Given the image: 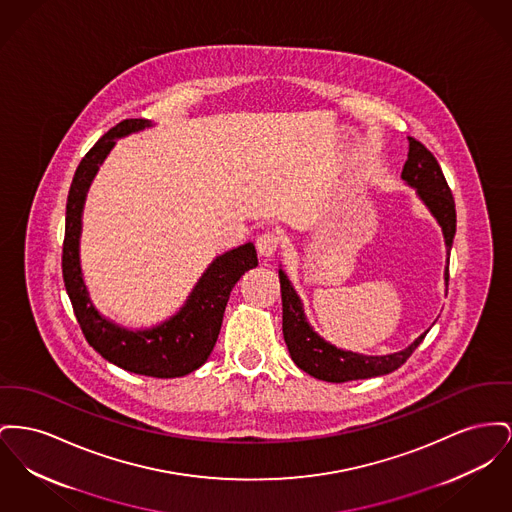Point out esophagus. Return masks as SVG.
<instances>
[{
	"label": "esophagus",
	"mask_w": 512,
	"mask_h": 512,
	"mask_svg": "<svg viewBox=\"0 0 512 512\" xmlns=\"http://www.w3.org/2000/svg\"><path fill=\"white\" fill-rule=\"evenodd\" d=\"M280 245V236L276 232H263L259 238H257V251L261 257H272L276 253Z\"/></svg>",
	"instance_id": "1"
}]
</instances>
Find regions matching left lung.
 Listing matches in <instances>:
<instances>
[{
	"label": "left lung",
	"instance_id": "1",
	"mask_svg": "<svg viewBox=\"0 0 512 512\" xmlns=\"http://www.w3.org/2000/svg\"><path fill=\"white\" fill-rule=\"evenodd\" d=\"M410 151L408 160L402 168V180L418 191V197L425 207L437 218L443 228L447 253L451 251L452 240L456 234V209L452 199L451 187L443 176V170L437 158L427 151L420 141L408 137ZM280 292H282V332L284 342L294 363L315 379L329 383H346L356 379H369L387 375L398 369L408 360L421 344L427 331L420 334L408 348L387 354V356H363L356 352H346L323 340L313 331L305 319L300 296L292 288L288 276L280 269ZM445 280L449 284V259Z\"/></svg>",
	"mask_w": 512,
	"mask_h": 512
}]
</instances>
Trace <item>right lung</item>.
<instances>
[{
  "instance_id": "obj_1",
  "label": "right lung",
  "mask_w": 512,
  "mask_h": 512,
  "mask_svg": "<svg viewBox=\"0 0 512 512\" xmlns=\"http://www.w3.org/2000/svg\"><path fill=\"white\" fill-rule=\"evenodd\" d=\"M151 125L149 120L120 121L94 143L77 166L67 195L61 271L77 323L87 342L104 360L137 375L170 379L183 377L209 360L222 327L230 292L241 274L257 267V251L253 243H245L216 257L180 311L147 331H127L94 309L79 263L85 197L98 166L116 145L114 139L137 133Z\"/></svg>"
}]
</instances>
